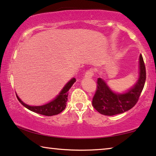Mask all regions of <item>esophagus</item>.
<instances>
[{"label": "esophagus", "instance_id": "1", "mask_svg": "<svg viewBox=\"0 0 156 156\" xmlns=\"http://www.w3.org/2000/svg\"><path fill=\"white\" fill-rule=\"evenodd\" d=\"M94 75V70L93 69H90L85 72V78H92Z\"/></svg>", "mask_w": 156, "mask_h": 156}]
</instances>
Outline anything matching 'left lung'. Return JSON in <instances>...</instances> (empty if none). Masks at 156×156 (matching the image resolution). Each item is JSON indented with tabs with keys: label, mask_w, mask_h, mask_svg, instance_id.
Instances as JSON below:
<instances>
[{
	"label": "left lung",
	"mask_w": 156,
	"mask_h": 156,
	"mask_svg": "<svg viewBox=\"0 0 156 156\" xmlns=\"http://www.w3.org/2000/svg\"><path fill=\"white\" fill-rule=\"evenodd\" d=\"M139 68L140 76L137 83L130 90L124 94L113 93L102 78H98L97 89L92 102L94 108L107 116L118 115L132 108L139 100L146 82V66L142 55L139 57Z\"/></svg>",
	"instance_id": "left-lung-1"
}]
</instances>
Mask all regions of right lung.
<instances>
[{
	"instance_id": "right-lung-1",
	"label": "right lung",
	"mask_w": 156,
	"mask_h": 156,
	"mask_svg": "<svg viewBox=\"0 0 156 156\" xmlns=\"http://www.w3.org/2000/svg\"><path fill=\"white\" fill-rule=\"evenodd\" d=\"M76 81V78H72L65 85V87H63L62 90L61 91V93H59V95L57 96L55 99L52 100L51 102L47 103V104L42 105V106H30V105H26L25 103L22 102L21 100L17 97V95L16 96L17 98V100H19V102L24 107H25L26 108L30 109V111H32L34 112L40 114V115L45 116L56 115L61 113L63 110H64L66 106V102L68 100V95H69L68 91L69 90V89L71 88V86Z\"/></svg>"
}]
</instances>
